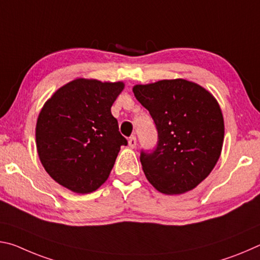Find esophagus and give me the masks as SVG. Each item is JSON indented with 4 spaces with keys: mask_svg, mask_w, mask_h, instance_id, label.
Instances as JSON below:
<instances>
[{
    "mask_svg": "<svg viewBox=\"0 0 260 260\" xmlns=\"http://www.w3.org/2000/svg\"><path fill=\"white\" fill-rule=\"evenodd\" d=\"M128 146L131 148H135L136 147V138H135L134 135L131 136V138L128 139Z\"/></svg>",
    "mask_w": 260,
    "mask_h": 260,
    "instance_id": "obj_1",
    "label": "esophagus"
}]
</instances>
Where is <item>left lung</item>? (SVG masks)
Returning <instances> with one entry per match:
<instances>
[{
	"label": "left lung",
	"mask_w": 260,
	"mask_h": 260,
	"mask_svg": "<svg viewBox=\"0 0 260 260\" xmlns=\"http://www.w3.org/2000/svg\"><path fill=\"white\" fill-rule=\"evenodd\" d=\"M155 122L158 140L141 150L144 174L157 190L182 193L213 170L223 142V118L217 101L196 83L175 79L133 88Z\"/></svg>",
	"instance_id": "8db88e82"
}]
</instances>
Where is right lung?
<instances>
[{"mask_svg": "<svg viewBox=\"0 0 260 260\" xmlns=\"http://www.w3.org/2000/svg\"><path fill=\"white\" fill-rule=\"evenodd\" d=\"M122 82L77 79L47 101L37 122V148L48 174L78 193L91 192L109 178L121 146L111 107Z\"/></svg>", "mask_w": 260, "mask_h": 260, "instance_id": "obj_1", "label": "right lung"}]
</instances>
